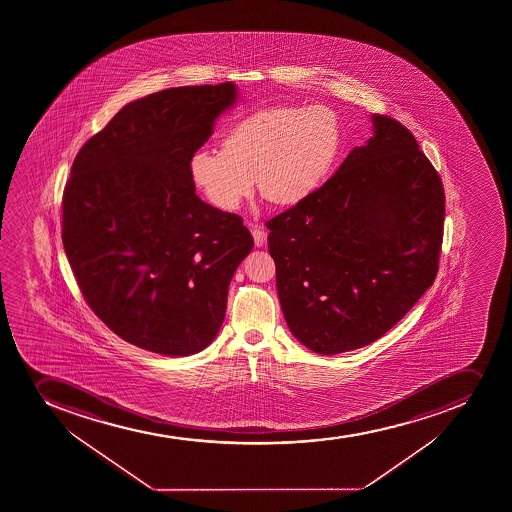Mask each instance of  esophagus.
<instances>
[{
	"mask_svg": "<svg viewBox=\"0 0 512 512\" xmlns=\"http://www.w3.org/2000/svg\"><path fill=\"white\" fill-rule=\"evenodd\" d=\"M252 235L255 247H264L265 242H267V232L264 228L259 227V225H252Z\"/></svg>",
	"mask_w": 512,
	"mask_h": 512,
	"instance_id": "1",
	"label": "esophagus"
}]
</instances>
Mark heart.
<instances>
[{
  "mask_svg": "<svg viewBox=\"0 0 512 512\" xmlns=\"http://www.w3.org/2000/svg\"><path fill=\"white\" fill-rule=\"evenodd\" d=\"M344 125L325 105L270 107L235 123L222 150L202 148L188 163L208 202L233 212L252 193L275 205H297L317 192L339 160Z\"/></svg>",
  "mask_w": 512,
  "mask_h": 512,
  "instance_id": "1",
  "label": "heart"
}]
</instances>
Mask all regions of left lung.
<instances>
[{"mask_svg": "<svg viewBox=\"0 0 512 512\" xmlns=\"http://www.w3.org/2000/svg\"><path fill=\"white\" fill-rule=\"evenodd\" d=\"M372 125L317 192L267 222L285 320L317 354L380 339L439 269L441 177L402 123L372 115Z\"/></svg>", "mask_w": 512, "mask_h": 512, "instance_id": "1", "label": "left lung"}]
</instances>
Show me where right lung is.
<instances>
[{
    "mask_svg": "<svg viewBox=\"0 0 512 512\" xmlns=\"http://www.w3.org/2000/svg\"><path fill=\"white\" fill-rule=\"evenodd\" d=\"M237 87L168 88L128 103L76 155L61 238L81 294L118 337L155 354L212 344L253 247L235 213L202 202L188 163Z\"/></svg>",
    "mask_w": 512,
    "mask_h": 512,
    "instance_id": "right-lung-1",
    "label": "right lung"
}]
</instances>
